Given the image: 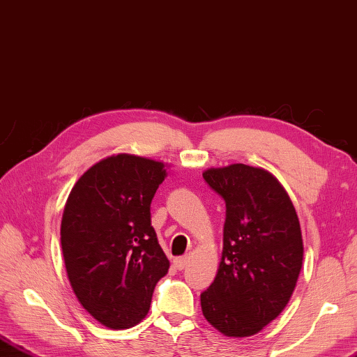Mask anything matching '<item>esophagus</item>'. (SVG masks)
Returning a JSON list of instances; mask_svg holds the SVG:
<instances>
[{"instance_id":"esophagus-1","label":"esophagus","mask_w":357,"mask_h":357,"mask_svg":"<svg viewBox=\"0 0 357 357\" xmlns=\"http://www.w3.org/2000/svg\"><path fill=\"white\" fill-rule=\"evenodd\" d=\"M189 264V257L185 256V257H177L176 260H174V265H176L177 270H185V268L188 266Z\"/></svg>"}]
</instances>
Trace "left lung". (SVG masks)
<instances>
[{
  "mask_svg": "<svg viewBox=\"0 0 357 357\" xmlns=\"http://www.w3.org/2000/svg\"><path fill=\"white\" fill-rule=\"evenodd\" d=\"M227 205L217 275L200 296L206 321L248 337L278 317L299 279L303 242L289 195L273 174L234 163L203 172Z\"/></svg>",
  "mask_w": 357,
  "mask_h": 357,
  "instance_id": "obj_1",
  "label": "left lung"
}]
</instances>
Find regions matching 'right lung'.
Masks as SVG:
<instances>
[{
  "label": "right lung",
  "mask_w": 357,
  "mask_h": 357,
  "mask_svg": "<svg viewBox=\"0 0 357 357\" xmlns=\"http://www.w3.org/2000/svg\"><path fill=\"white\" fill-rule=\"evenodd\" d=\"M162 162L117 154L91 166L72 188L61 250L78 302L101 325L125 330L148 314L169 260L151 227Z\"/></svg>",
  "instance_id": "add662e5"
}]
</instances>
